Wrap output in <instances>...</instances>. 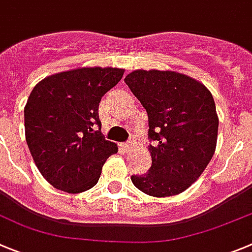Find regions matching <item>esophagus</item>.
<instances>
[{
  "instance_id": "esophagus-1",
  "label": "esophagus",
  "mask_w": 252,
  "mask_h": 252,
  "mask_svg": "<svg viewBox=\"0 0 252 252\" xmlns=\"http://www.w3.org/2000/svg\"><path fill=\"white\" fill-rule=\"evenodd\" d=\"M121 147L125 150V151L128 152L133 149V142H125V144L121 145Z\"/></svg>"
}]
</instances>
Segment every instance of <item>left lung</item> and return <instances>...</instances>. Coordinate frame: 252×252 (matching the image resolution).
Listing matches in <instances>:
<instances>
[{
  "mask_svg": "<svg viewBox=\"0 0 252 252\" xmlns=\"http://www.w3.org/2000/svg\"><path fill=\"white\" fill-rule=\"evenodd\" d=\"M149 116L152 163L145 175H132L138 190L166 197L189 189L211 161L219 117L211 92L174 71L136 70L125 78Z\"/></svg>",
  "mask_w": 252,
  "mask_h": 252,
  "instance_id": "left-lung-1",
  "label": "left lung"
}]
</instances>
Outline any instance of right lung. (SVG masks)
Instances as JSON below:
<instances>
[{
	"label": "right lung",
	"mask_w": 252,
	"mask_h": 252,
	"mask_svg": "<svg viewBox=\"0 0 252 252\" xmlns=\"http://www.w3.org/2000/svg\"><path fill=\"white\" fill-rule=\"evenodd\" d=\"M122 68L82 67L48 76L25 106V131L37 168L54 188L71 193L94 188L114 142L101 132L98 105L119 84Z\"/></svg>",
	"instance_id": "1"
}]
</instances>
